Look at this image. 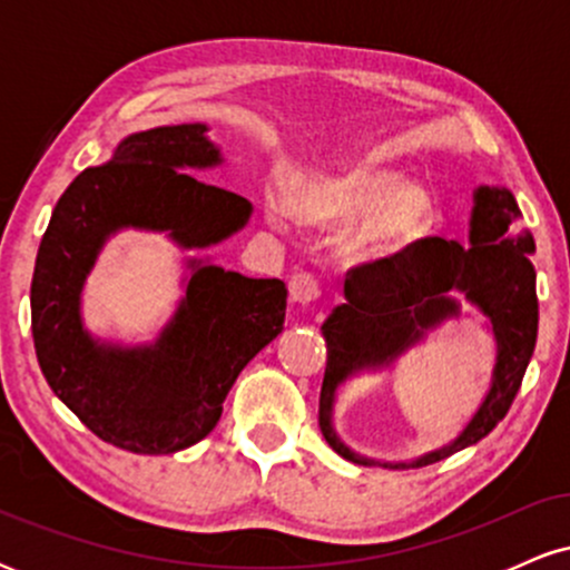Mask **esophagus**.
<instances>
[{"mask_svg": "<svg viewBox=\"0 0 570 570\" xmlns=\"http://www.w3.org/2000/svg\"><path fill=\"white\" fill-rule=\"evenodd\" d=\"M289 297L299 305H311L322 297V284L313 273H294L289 278Z\"/></svg>", "mask_w": 570, "mask_h": 570, "instance_id": "34e87169", "label": "esophagus"}]
</instances>
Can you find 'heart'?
Masks as SVG:
<instances>
[{
    "label": "heart",
    "instance_id": "obj_1",
    "mask_svg": "<svg viewBox=\"0 0 570 570\" xmlns=\"http://www.w3.org/2000/svg\"><path fill=\"white\" fill-rule=\"evenodd\" d=\"M281 206L311 227H335L358 213L343 238L351 263L396 257L417 244L436 219V198L423 181L402 179L375 163L294 176L284 185ZM281 206L276 203V212Z\"/></svg>",
    "mask_w": 570,
    "mask_h": 570
}]
</instances>
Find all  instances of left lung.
I'll return each mask as SVG.
<instances>
[{"instance_id": "left-lung-1", "label": "left lung", "mask_w": 570, "mask_h": 570, "mask_svg": "<svg viewBox=\"0 0 570 570\" xmlns=\"http://www.w3.org/2000/svg\"><path fill=\"white\" fill-rule=\"evenodd\" d=\"M533 235L520 227V208L507 187H476L469 246L423 238L402 254L358 265L345 276V303L322 324L326 370L318 399V426L337 455L362 466L421 469L476 444L512 407L539 332V299L531 263ZM453 293L489 318L497 337L494 383L468 429L450 445L412 462H375L336 436L331 412L336 389L364 368L387 366L422 335L460 312Z\"/></svg>"}]
</instances>
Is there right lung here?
Wrapping results in <instances>:
<instances>
[{
  "label": "right lung",
  "instance_id": "1",
  "mask_svg": "<svg viewBox=\"0 0 570 570\" xmlns=\"http://www.w3.org/2000/svg\"><path fill=\"white\" fill-rule=\"evenodd\" d=\"M203 122L130 134L112 160L85 168L61 195L37 252L31 335L53 394L98 440L168 455L212 434L240 370L284 330L286 286L189 259L187 292L149 345L96 340L82 286L117 230L168 233L206 248L238 233L252 203L187 171L222 163Z\"/></svg>",
  "mask_w": 570,
  "mask_h": 570
}]
</instances>
